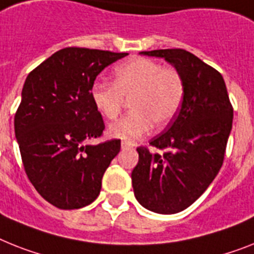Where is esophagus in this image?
<instances>
[{
  "mask_svg": "<svg viewBox=\"0 0 254 254\" xmlns=\"http://www.w3.org/2000/svg\"><path fill=\"white\" fill-rule=\"evenodd\" d=\"M121 145H122V149H129V148H132V144L128 141H122Z\"/></svg>",
  "mask_w": 254,
  "mask_h": 254,
  "instance_id": "34e87169",
  "label": "esophagus"
}]
</instances>
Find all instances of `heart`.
<instances>
[{"mask_svg": "<svg viewBox=\"0 0 254 254\" xmlns=\"http://www.w3.org/2000/svg\"><path fill=\"white\" fill-rule=\"evenodd\" d=\"M186 93L183 75L174 67L148 58H132L114 70L113 84L100 83L92 88V101L97 112L109 121L119 117L131 98L128 115L109 127L118 139L136 141L156 123L166 127L179 113Z\"/></svg>", "mask_w": 254, "mask_h": 254, "instance_id": "b5f03b06", "label": "heart"}]
</instances>
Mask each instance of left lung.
<instances>
[{"label": "left lung", "instance_id": "1", "mask_svg": "<svg viewBox=\"0 0 254 254\" xmlns=\"http://www.w3.org/2000/svg\"><path fill=\"white\" fill-rule=\"evenodd\" d=\"M141 54L165 58L186 83L179 113L149 142L163 153L139 146V162L131 174L133 193L142 206L160 214H175L193 204L221 170L234 109L219 71L194 54L184 49Z\"/></svg>", "mask_w": 254, "mask_h": 254}]
</instances>
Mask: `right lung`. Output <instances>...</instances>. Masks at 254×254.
I'll use <instances>...</instances> for the list:
<instances>
[{"mask_svg":"<svg viewBox=\"0 0 254 254\" xmlns=\"http://www.w3.org/2000/svg\"><path fill=\"white\" fill-rule=\"evenodd\" d=\"M127 56L109 50L68 47L33 68L23 85L14 118L27 177L54 206H87L100 194L105 171L121 150V140L89 145L101 137L102 115L92 88L105 67Z\"/></svg>","mask_w":254,"mask_h":254,"instance_id":"add662e5","label":"right lung"}]
</instances>
